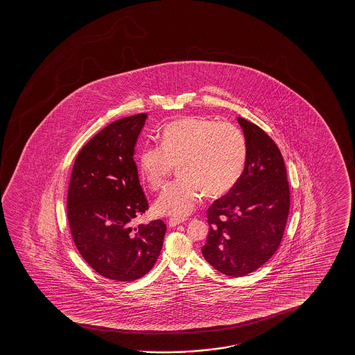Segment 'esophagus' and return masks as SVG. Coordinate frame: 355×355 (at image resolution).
I'll use <instances>...</instances> for the list:
<instances>
[{
    "instance_id": "esophagus-1",
    "label": "esophagus",
    "mask_w": 355,
    "mask_h": 355,
    "mask_svg": "<svg viewBox=\"0 0 355 355\" xmlns=\"http://www.w3.org/2000/svg\"><path fill=\"white\" fill-rule=\"evenodd\" d=\"M183 222H184V219L170 218L168 219V225H170L171 228H173L175 225L182 224Z\"/></svg>"
}]
</instances>
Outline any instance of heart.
Segmentation results:
<instances>
[{"label":"heart","instance_id":"1","mask_svg":"<svg viewBox=\"0 0 355 355\" xmlns=\"http://www.w3.org/2000/svg\"><path fill=\"white\" fill-rule=\"evenodd\" d=\"M246 139L238 127L206 117L187 116L171 122L161 133V149L143 148L138 159L141 180L160 188L178 166L180 180L167 185L154 204L160 216L182 219L202 198H219L233 189L243 175Z\"/></svg>","mask_w":355,"mask_h":355}]
</instances>
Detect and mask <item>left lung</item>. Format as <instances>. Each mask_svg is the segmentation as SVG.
<instances>
[{"label":"left lung","instance_id":"obj_1","mask_svg":"<svg viewBox=\"0 0 355 355\" xmlns=\"http://www.w3.org/2000/svg\"><path fill=\"white\" fill-rule=\"evenodd\" d=\"M246 139L243 175L228 194L207 209L205 259L228 277L262 267L282 243L290 209V189L282 153L262 128L236 119Z\"/></svg>","mask_w":355,"mask_h":355}]
</instances>
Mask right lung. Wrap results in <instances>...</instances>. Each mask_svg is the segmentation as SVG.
Instances as JSON below:
<instances>
[{"instance_id":"add662e5","label":"right lung","mask_w":355,"mask_h":355,"mask_svg":"<svg viewBox=\"0 0 355 355\" xmlns=\"http://www.w3.org/2000/svg\"><path fill=\"white\" fill-rule=\"evenodd\" d=\"M146 120L138 114L104 127L78 153L69 184L73 243L98 274L116 282L144 277L165 238L161 219L133 227L148 209L133 159Z\"/></svg>"}]
</instances>
